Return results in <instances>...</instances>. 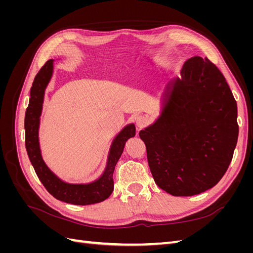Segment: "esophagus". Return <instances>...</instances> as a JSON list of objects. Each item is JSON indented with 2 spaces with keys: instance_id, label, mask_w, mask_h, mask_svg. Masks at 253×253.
I'll return each instance as SVG.
<instances>
[{
  "instance_id": "34e87169",
  "label": "esophagus",
  "mask_w": 253,
  "mask_h": 253,
  "mask_svg": "<svg viewBox=\"0 0 253 253\" xmlns=\"http://www.w3.org/2000/svg\"><path fill=\"white\" fill-rule=\"evenodd\" d=\"M148 124H149V118L147 116H143V115H140V116H138V117L136 118V125H137V126H138L139 128H142L145 126H148Z\"/></svg>"
}]
</instances>
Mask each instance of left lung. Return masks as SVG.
Segmentation results:
<instances>
[{"label": "left lung", "mask_w": 253, "mask_h": 253, "mask_svg": "<svg viewBox=\"0 0 253 253\" xmlns=\"http://www.w3.org/2000/svg\"><path fill=\"white\" fill-rule=\"evenodd\" d=\"M139 136L153 178L167 193L192 196L215 186L239 136L236 101L217 66L208 58L186 61L167 87L160 117Z\"/></svg>", "instance_id": "left-lung-1"}]
</instances>
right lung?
<instances>
[{"label":"right lung","mask_w":253,"mask_h":253,"mask_svg":"<svg viewBox=\"0 0 253 253\" xmlns=\"http://www.w3.org/2000/svg\"><path fill=\"white\" fill-rule=\"evenodd\" d=\"M51 74L52 60H48L36 75L33 86L30 88V99L25 113L24 124L25 147L30 163L45 189L57 200L81 206L103 202L113 192V173L115 166L124 152L127 139L135 136V126L129 125L126 126L115 138L110 152L108 167L104 174L98 180L88 185H70L60 180L44 164L40 153L39 138H38L44 89L51 77Z\"/></svg>","instance_id":"1"}]
</instances>
